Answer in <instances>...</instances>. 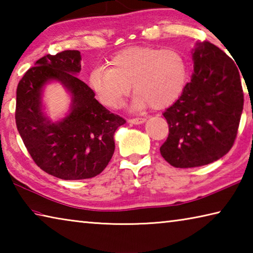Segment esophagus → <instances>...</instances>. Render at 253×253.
I'll list each match as a JSON object with an SVG mask.
<instances>
[{
  "label": "esophagus",
  "mask_w": 253,
  "mask_h": 253,
  "mask_svg": "<svg viewBox=\"0 0 253 253\" xmlns=\"http://www.w3.org/2000/svg\"><path fill=\"white\" fill-rule=\"evenodd\" d=\"M146 122V118H132L128 121L129 124H132V125H140V124H144Z\"/></svg>",
  "instance_id": "1"
}]
</instances>
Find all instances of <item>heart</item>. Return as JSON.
I'll return each instance as SVG.
<instances>
[{
  "mask_svg": "<svg viewBox=\"0 0 253 253\" xmlns=\"http://www.w3.org/2000/svg\"><path fill=\"white\" fill-rule=\"evenodd\" d=\"M109 65L93 68L88 77L89 87L109 108L124 104L132 84L135 109H164L178 99L187 81L186 59L174 49L130 46L113 55Z\"/></svg>",
  "mask_w": 253,
  "mask_h": 253,
  "instance_id": "obj_1",
  "label": "heart"
}]
</instances>
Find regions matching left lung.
Listing matches in <instances>:
<instances>
[{
  "instance_id": "left-lung-1",
  "label": "left lung",
  "mask_w": 253,
  "mask_h": 253,
  "mask_svg": "<svg viewBox=\"0 0 253 253\" xmlns=\"http://www.w3.org/2000/svg\"><path fill=\"white\" fill-rule=\"evenodd\" d=\"M191 81L163 116L169 134L160 151L174 168L188 169L220 160L234 143L243 110L240 74L232 59L211 42L192 49Z\"/></svg>"
}]
</instances>
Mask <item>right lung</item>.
<instances>
[{
	"label": "right lung",
	"mask_w": 253,
	"mask_h": 253,
	"mask_svg": "<svg viewBox=\"0 0 253 253\" xmlns=\"http://www.w3.org/2000/svg\"><path fill=\"white\" fill-rule=\"evenodd\" d=\"M77 50L44 55L29 69L16 89L15 122L36 164L61 179H84L100 174L115 151L114 135L126 121L110 113L78 77ZM61 84L72 102L65 118L52 121L43 101L45 87Z\"/></svg>",
	"instance_id": "add662e5"
}]
</instances>
